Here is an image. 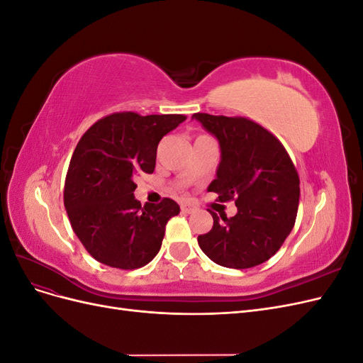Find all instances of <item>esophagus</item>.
<instances>
[{
    "label": "esophagus",
    "instance_id": "obj_1",
    "mask_svg": "<svg viewBox=\"0 0 363 363\" xmlns=\"http://www.w3.org/2000/svg\"><path fill=\"white\" fill-rule=\"evenodd\" d=\"M182 212L183 213H192V212H195V207L189 206V204H182Z\"/></svg>",
    "mask_w": 363,
    "mask_h": 363
}]
</instances>
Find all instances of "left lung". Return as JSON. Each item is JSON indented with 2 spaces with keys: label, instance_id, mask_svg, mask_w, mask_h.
Wrapping results in <instances>:
<instances>
[{
  "label": "left lung",
  "instance_id": "left-lung-1",
  "mask_svg": "<svg viewBox=\"0 0 363 363\" xmlns=\"http://www.w3.org/2000/svg\"><path fill=\"white\" fill-rule=\"evenodd\" d=\"M221 147V163L208 191L235 201L227 218L208 211L211 232L199 236L204 255L225 268L247 269L271 259L294 228L300 177L286 148L271 131L245 116L194 113Z\"/></svg>",
  "mask_w": 363,
  "mask_h": 363
}]
</instances>
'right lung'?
I'll return each mask as SVG.
<instances>
[{
    "mask_svg": "<svg viewBox=\"0 0 363 363\" xmlns=\"http://www.w3.org/2000/svg\"><path fill=\"white\" fill-rule=\"evenodd\" d=\"M184 115L116 112L87 128L77 144L63 189L77 238L100 263L118 269L145 267L160 250L167 223L180 213L171 199H135L136 175L151 174L157 145Z\"/></svg>",
    "mask_w": 363,
    "mask_h": 363,
    "instance_id": "obj_1",
    "label": "right lung"
}]
</instances>
